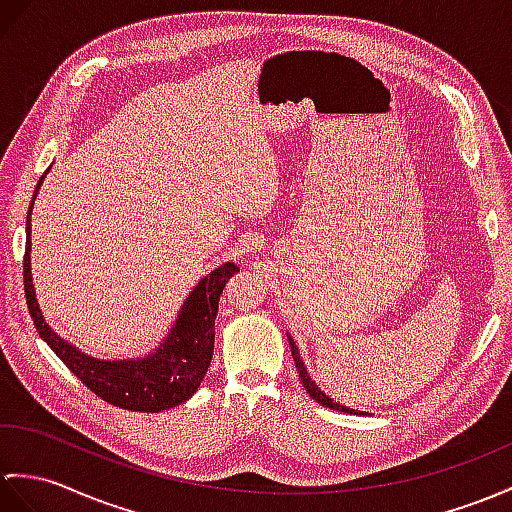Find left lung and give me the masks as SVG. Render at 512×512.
I'll list each match as a JSON object with an SVG mask.
<instances>
[{
    "mask_svg": "<svg viewBox=\"0 0 512 512\" xmlns=\"http://www.w3.org/2000/svg\"><path fill=\"white\" fill-rule=\"evenodd\" d=\"M288 340H290V349H292V358H294V364H296V371H299L303 388H307V392H310L312 399H316V401L320 403V406L331 408V410H340V412H347V414H358V412L347 408V406H340V403H336L334 399H331L329 395H325V392L316 386V382L310 377V373H307V368H305V364H303V360H301L299 349H296V344H294L292 336H288ZM362 414H364V412H362Z\"/></svg>",
    "mask_w": 512,
    "mask_h": 512,
    "instance_id": "8db88e82",
    "label": "left lung"
}]
</instances>
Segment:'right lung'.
<instances>
[{
	"instance_id": "1",
	"label": "right lung",
	"mask_w": 512,
	"mask_h": 512,
	"mask_svg": "<svg viewBox=\"0 0 512 512\" xmlns=\"http://www.w3.org/2000/svg\"><path fill=\"white\" fill-rule=\"evenodd\" d=\"M41 183L43 176L34 189V198ZM30 211L26 222V255H23V288H26L28 310L39 336L50 344V349L69 371L104 401L133 412H163L192 397L211 364L220 294L240 268L227 261L200 279L185 299L168 338L154 353L137 360H95L54 334L43 320L30 272Z\"/></svg>"
}]
</instances>
